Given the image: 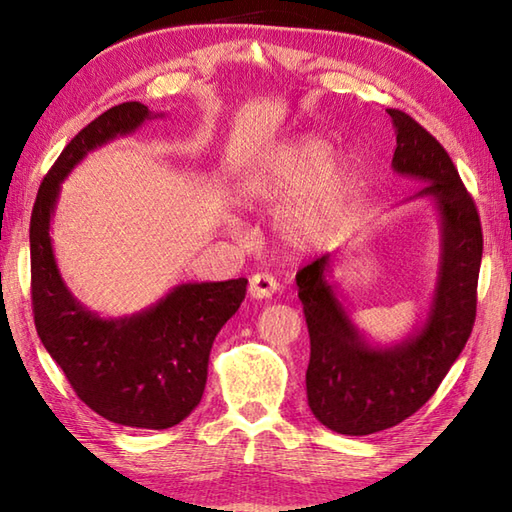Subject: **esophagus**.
I'll list each match as a JSON object with an SVG mask.
<instances>
[{"mask_svg": "<svg viewBox=\"0 0 512 512\" xmlns=\"http://www.w3.org/2000/svg\"><path fill=\"white\" fill-rule=\"evenodd\" d=\"M277 288H279V284H277V279L273 275L257 273V275L250 277L248 295L253 299H268V297L275 295Z\"/></svg>", "mask_w": 512, "mask_h": 512, "instance_id": "obj_1", "label": "esophagus"}]
</instances>
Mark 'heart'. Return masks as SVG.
<instances>
[{
    "label": "heart",
    "mask_w": 512,
    "mask_h": 512,
    "mask_svg": "<svg viewBox=\"0 0 512 512\" xmlns=\"http://www.w3.org/2000/svg\"><path fill=\"white\" fill-rule=\"evenodd\" d=\"M248 191L262 202H290L277 228L292 246H312L343 224L354 193V167L332 156L328 140L303 136L279 145L248 178Z\"/></svg>",
    "instance_id": "1"
}]
</instances>
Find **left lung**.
Listing matches in <instances>:
<instances>
[{
  "mask_svg": "<svg viewBox=\"0 0 512 512\" xmlns=\"http://www.w3.org/2000/svg\"><path fill=\"white\" fill-rule=\"evenodd\" d=\"M387 114L396 127L391 167L400 176L427 182L411 200L431 198L440 211V273L427 321L391 347L365 341L347 317L328 281L330 255L297 273L310 332L308 405L314 418L343 436H369L413 416L436 394L475 323L484 246L480 213L438 140L409 114Z\"/></svg>",
  "mask_w": 512,
  "mask_h": 512,
  "instance_id": "8db88e82",
  "label": "left lung"
}]
</instances>
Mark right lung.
Instances as JSON below:
<instances>
[{"instance_id": "1", "label": "right lung", "mask_w": 512, "mask_h": 512, "mask_svg": "<svg viewBox=\"0 0 512 512\" xmlns=\"http://www.w3.org/2000/svg\"><path fill=\"white\" fill-rule=\"evenodd\" d=\"M147 118L143 103L110 107L46 173L30 217V292L39 339L85 405L123 427L169 429L200 405L213 341L244 301L248 279L182 284L149 310L103 319L65 288L50 242L63 178L88 151L132 134Z\"/></svg>"}]
</instances>
